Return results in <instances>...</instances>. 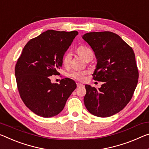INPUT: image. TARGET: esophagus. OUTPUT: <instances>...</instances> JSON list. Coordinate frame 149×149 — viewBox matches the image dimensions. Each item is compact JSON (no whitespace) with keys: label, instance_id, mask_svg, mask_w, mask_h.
Masks as SVG:
<instances>
[{"label":"esophagus","instance_id":"34e87169","mask_svg":"<svg viewBox=\"0 0 149 149\" xmlns=\"http://www.w3.org/2000/svg\"><path fill=\"white\" fill-rule=\"evenodd\" d=\"M82 86H84L83 84H80V83H77V87H82Z\"/></svg>","mask_w":149,"mask_h":149}]
</instances>
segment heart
<instances>
[{"label":"heart","mask_w":149,"mask_h":149,"mask_svg":"<svg viewBox=\"0 0 149 149\" xmlns=\"http://www.w3.org/2000/svg\"><path fill=\"white\" fill-rule=\"evenodd\" d=\"M77 52L80 56L85 60L89 57V56L93 54L91 49L89 48L88 47L85 46H81L77 48ZM71 60V52L70 51H67L64 54L62 58V63L63 64L67 66L70 64ZM89 74L87 70H73L71 72L68 76L73 79L77 80V81H84L86 79V75Z\"/></svg>","instance_id":"heart-1"}]
</instances>
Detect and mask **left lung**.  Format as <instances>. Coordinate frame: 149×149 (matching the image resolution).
Here are the masks:
<instances>
[{
	"label": "left lung",
	"mask_w": 149,
	"mask_h": 149,
	"mask_svg": "<svg viewBox=\"0 0 149 149\" xmlns=\"http://www.w3.org/2000/svg\"><path fill=\"white\" fill-rule=\"evenodd\" d=\"M82 38L97 60L93 79L103 82L99 89L85 86V106L95 116H112L128 104L138 83L139 71L133 49L111 32H89Z\"/></svg>",
	"instance_id": "obj_1"
}]
</instances>
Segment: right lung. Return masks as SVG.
<instances>
[{"instance_id":"right-lung-1","label":"right lung","mask_w":149,"mask_h":149,"mask_svg":"<svg viewBox=\"0 0 149 149\" xmlns=\"http://www.w3.org/2000/svg\"><path fill=\"white\" fill-rule=\"evenodd\" d=\"M77 31L48 30L28 42L15 66L19 94L25 105L43 117H52L63 110L66 101L76 88L74 80L61 79L52 84L49 76L59 74L62 58Z\"/></svg>"}]
</instances>
